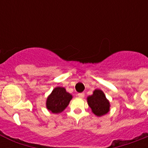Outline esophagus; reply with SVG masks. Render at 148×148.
<instances>
[{"mask_svg":"<svg viewBox=\"0 0 148 148\" xmlns=\"http://www.w3.org/2000/svg\"><path fill=\"white\" fill-rule=\"evenodd\" d=\"M78 96L79 98H81V99H83V98L84 97V92H81V93H78Z\"/></svg>","mask_w":148,"mask_h":148,"instance_id":"esophagus-1","label":"esophagus"}]
</instances>
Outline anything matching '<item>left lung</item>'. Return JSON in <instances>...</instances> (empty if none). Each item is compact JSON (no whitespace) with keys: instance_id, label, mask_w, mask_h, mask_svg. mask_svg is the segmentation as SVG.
I'll return each mask as SVG.
<instances>
[{"instance_id":"obj_1","label":"left lung","mask_w":148,"mask_h":148,"mask_svg":"<svg viewBox=\"0 0 148 148\" xmlns=\"http://www.w3.org/2000/svg\"><path fill=\"white\" fill-rule=\"evenodd\" d=\"M87 101L92 113L95 116L101 117L110 111V103L101 90L95 89L92 95L87 96Z\"/></svg>"}]
</instances>
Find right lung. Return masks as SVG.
Instances as JSON below:
<instances>
[{
	"mask_svg": "<svg viewBox=\"0 0 148 148\" xmlns=\"http://www.w3.org/2000/svg\"><path fill=\"white\" fill-rule=\"evenodd\" d=\"M72 99L73 95L64 87H56L47 98L46 108L51 113L58 114L66 109Z\"/></svg>",
	"mask_w": 148,
	"mask_h": 148,
	"instance_id": "add662e5",
	"label": "right lung"
}]
</instances>
